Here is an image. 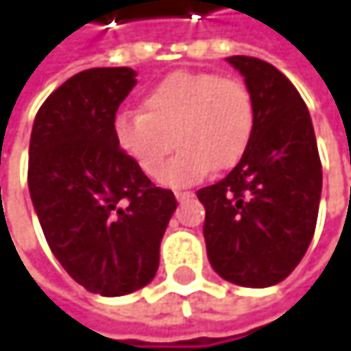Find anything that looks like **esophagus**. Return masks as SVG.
I'll use <instances>...</instances> for the list:
<instances>
[{"instance_id":"1","label":"esophagus","mask_w":351,"mask_h":351,"mask_svg":"<svg viewBox=\"0 0 351 351\" xmlns=\"http://www.w3.org/2000/svg\"><path fill=\"white\" fill-rule=\"evenodd\" d=\"M175 197L178 203H184V201H189V199L193 197V193H191V191H176Z\"/></svg>"}]
</instances>
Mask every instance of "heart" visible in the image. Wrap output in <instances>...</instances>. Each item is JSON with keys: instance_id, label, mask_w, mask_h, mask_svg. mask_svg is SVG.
Instances as JSON below:
<instances>
[{"instance_id": "1", "label": "heart", "mask_w": 351, "mask_h": 351, "mask_svg": "<svg viewBox=\"0 0 351 351\" xmlns=\"http://www.w3.org/2000/svg\"><path fill=\"white\" fill-rule=\"evenodd\" d=\"M256 130V101L244 81L205 71H178L156 83L142 111H121L113 121L117 146L144 175L156 176L175 145L181 150L160 176L186 186L232 171Z\"/></svg>"}]
</instances>
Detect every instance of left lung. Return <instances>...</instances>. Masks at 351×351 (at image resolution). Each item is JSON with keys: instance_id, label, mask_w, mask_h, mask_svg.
<instances>
[{"instance_id": "obj_1", "label": "left lung", "mask_w": 351, "mask_h": 351, "mask_svg": "<svg viewBox=\"0 0 351 351\" xmlns=\"http://www.w3.org/2000/svg\"><path fill=\"white\" fill-rule=\"evenodd\" d=\"M256 101V130L244 158L215 184L197 191L213 270L240 287L285 280L313 240L321 160L309 109L270 62L230 56Z\"/></svg>"}]
</instances>
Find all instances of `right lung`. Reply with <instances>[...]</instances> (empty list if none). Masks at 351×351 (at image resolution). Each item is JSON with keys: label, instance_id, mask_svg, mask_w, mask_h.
<instances>
[{"label": "right lung", "instance_id": "add662e5", "mask_svg": "<svg viewBox=\"0 0 351 351\" xmlns=\"http://www.w3.org/2000/svg\"><path fill=\"white\" fill-rule=\"evenodd\" d=\"M136 85L128 66L87 69L38 109L28 189L44 238L89 293L121 297L158 270L160 240L175 213L173 191L156 186L117 146V107Z\"/></svg>", "mask_w": 351, "mask_h": 351}]
</instances>
